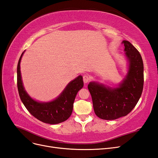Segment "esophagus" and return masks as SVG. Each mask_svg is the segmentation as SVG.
<instances>
[{"label":"esophagus","instance_id":"obj_1","mask_svg":"<svg viewBox=\"0 0 158 158\" xmlns=\"http://www.w3.org/2000/svg\"><path fill=\"white\" fill-rule=\"evenodd\" d=\"M83 81H84V82L85 83V84H86V83H88L89 81V76H88V75H84L83 76Z\"/></svg>","mask_w":158,"mask_h":158}]
</instances>
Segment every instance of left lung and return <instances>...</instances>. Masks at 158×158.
<instances>
[{"label":"left lung","mask_w":158,"mask_h":158,"mask_svg":"<svg viewBox=\"0 0 158 158\" xmlns=\"http://www.w3.org/2000/svg\"><path fill=\"white\" fill-rule=\"evenodd\" d=\"M129 70L119 85L112 89L96 82H90L88 88L92 98L96 115L104 120H114L126 116L136 106L144 86V64L141 55L128 41H123Z\"/></svg>","instance_id":"obj_1"}]
</instances>
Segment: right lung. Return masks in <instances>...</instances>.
Returning <instances> with one entry per match:
<instances>
[{"instance_id": "obj_1", "label": "right lung", "mask_w": 158, "mask_h": 158, "mask_svg": "<svg viewBox=\"0 0 158 158\" xmlns=\"http://www.w3.org/2000/svg\"><path fill=\"white\" fill-rule=\"evenodd\" d=\"M23 52L19 59L17 67V86L22 103L32 115L42 122L58 124L67 120L73 110L76 94L83 88L82 76H79L67 85L59 96L48 103L37 102L27 95L23 88L20 73V61Z\"/></svg>"}]
</instances>
